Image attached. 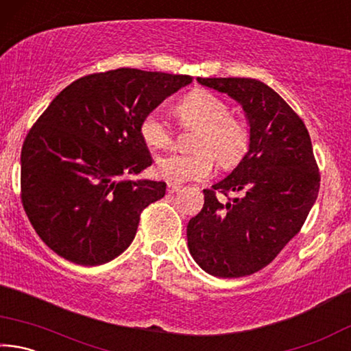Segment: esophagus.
<instances>
[{
	"instance_id": "obj_1",
	"label": "esophagus",
	"mask_w": 351,
	"mask_h": 351,
	"mask_svg": "<svg viewBox=\"0 0 351 351\" xmlns=\"http://www.w3.org/2000/svg\"><path fill=\"white\" fill-rule=\"evenodd\" d=\"M181 189V186L180 184H173V182H169L167 184V192L169 193H175V192H178V190Z\"/></svg>"
}]
</instances>
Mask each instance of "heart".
<instances>
[{"instance_id":"1","label":"heart","mask_w":351,"mask_h":351,"mask_svg":"<svg viewBox=\"0 0 351 351\" xmlns=\"http://www.w3.org/2000/svg\"><path fill=\"white\" fill-rule=\"evenodd\" d=\"M176 116L184 127L198 128L195 154H167L156 159L154 173L173 184L203 180L213 170V158L221 167H232L245 156L251 132L240 117L229 112V106L217 94L195 90L176 105ZM141 138L150 148H167L173 141V132L161 110H152L142 117ZM214 156L212 157L211 154Z\"/></svg>"}]
</instances>
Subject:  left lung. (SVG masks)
<instances>
[{"label": "left lung", "mask_w": 351, "mask_h": 351, "mask_svg": "<svg viewBox=\"0 0 351 351\" xmlns=\"http://www.w3.org/2000/svg\"><path fill=\"white\" fill-rule=\"evenodd\" d=\"M245 111L251 141L239 165L204 190L187 246L207 274L234 278L265 268L297 235L316 203L320 176L310 134L278 94L255 79H201ZM241 195L221 204L216 192Z\"/></svg>", "instance_id": "8db88e82"}]
</instances>
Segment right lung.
Listing matches in <instances>:
<instances>
[{
  "instance_id": "right-lung-1",
  "label": "right lung",
  "mask_w": 351,
  "mask_h": 351,
  "mask_svg": "<svg viewBox=\"0 0 351 351\" xmlns=\"http://www.w3.org/2000/svg\"><path fill=\"white\" fill-rule=\"evenodd\" d=\"M192 80L121 68L82 77L52 100L21 148L23 207L47 247L97 266L132 245L141 212L167 187L127 178L153 161L142 117Z\"/></svg>"
}]
</instances>
